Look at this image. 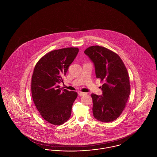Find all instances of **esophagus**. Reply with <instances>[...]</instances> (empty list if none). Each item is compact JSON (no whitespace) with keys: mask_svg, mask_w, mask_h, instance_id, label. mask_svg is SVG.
I'll use <instances>...</instances> for the list:
<instances>
[{"mask_svg":"<svg viewBox=\"0 0 157 157\" xmlns=\"http://www.w3.org/2000/svg\"><path fill=\"white\" fill-rule=\"evenodd\" d=\"M78 95H79V96H84V95H86V93L82 92H78Z\"/></svg>","mask_w":157,"mask_h":157,"instance_id":"obj_1","label":"esophagus"}]
</instances>
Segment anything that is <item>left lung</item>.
Returning <instances> with one entry per match:
<instances>
[{
	"label": "left lung",
	"mask_w": 157,
	"mask_h": 157,
	"mask_svg": "<svg viewBox=\"0 0 157 157\" xmlns=\"http://www.w3.org/2000/svg\"><path fill=\"white\" fill-rule=\"evenodd\" d=\"M84 53L94 63L96 77L104 82L102 95L91 94L94 117L103 122H112L124 111L130 94L127 68L117 53L104 47L90 46Z\"/></svg>",
	"instance_id": "obj_1"
}]
</instances>
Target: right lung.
I'll return each instance as SVG.
<instances>
[{"mask_svg":"<svg viewBox=\"0 0 157 157\" xmlns=\"http://www.w3.org/2000/svg\"><path fill=\"white\" fill-rule=\"evenodd\" d=\"M79 49L67 48L46 53L36 64L32 77L31 90L34 104L42 118L59 125L69 119L77 92L60 90L69 67Z\"/></svg>","mask_w":157,"mask_h":157,"instance_id":"obj_1","label":"right lung"}]
</instances>
